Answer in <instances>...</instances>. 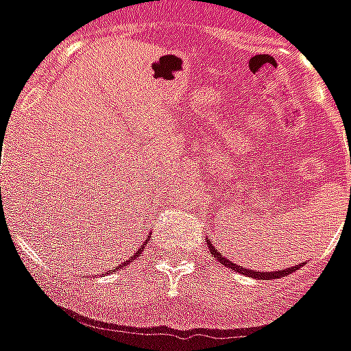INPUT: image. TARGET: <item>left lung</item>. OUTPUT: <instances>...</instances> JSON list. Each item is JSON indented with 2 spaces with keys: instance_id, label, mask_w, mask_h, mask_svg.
I'll use <instances>...</instances> for the list:
<instances>
[{
  "instance_id": "obj_1",
  "label": "left lung",
  "mask_w": 351,
  "mask_h": 351,
  "mask_svg": "<svg viewBox=\"0 0 351 351\" xmlns=\"http://www.w3.org/2000/svg\"><path fill=\"white\" fill-rule=\"evenodd\" d=\"M209 250H211V254H213L219 262L224 265V267H230V269L237 271V273H241V275H247V277H254V278H263V280H273V278H280V277H286V275H290V273H293L295 269H299V265H295V267H290V269H284V271H269V273H258V271H250L247 269V267H243V265H237V263L230 262L228 258L222 256V252H219V250L215 249L213 245H211V241H209Z\"/></svg>"
}]
</instances>
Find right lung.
I'll list each match as a JSON object with an SVG mask.
<instances>
[{"instance_id": "add662e5", "label": "right lung", "mask_w": 351, "mask_h": 351, "mask_svg": "<svg viewBox=\"0 0 351 351\" xmlns=\"http://www.w3.org/2000/svg\"><path fill=\"white\" fill-rule=\"evenodd\" d=\"M142 249H144V247H142ZM142 249L138 250V252H136V254H134V256H130V260H129V262H132V260H134V258H138V256H140V252H142ZM123 265H125V263H123ZM123 265H121V267H123ZM117 269H119V267H116V269H114V271H117Z\"/></svg>"}]
</instances>
